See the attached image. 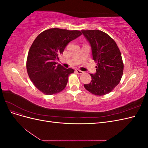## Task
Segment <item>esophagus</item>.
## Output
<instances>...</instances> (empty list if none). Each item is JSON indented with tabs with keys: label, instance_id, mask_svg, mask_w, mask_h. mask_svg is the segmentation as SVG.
Masks as SVG:
<instances>
[{
	"label": "esophagus",
	"instance_id": "1",
	"mask_svg": "<svg viewBox=\"0 0 148 148\" xmlns=\"http://www.w3.org/2000/svg\"><path fill=\"white\" fill-rule=\"evenodd\" d=\"M75 71H76V72H77L78 74H82V73H83V71L80 70H79V69H77Z\"/></svg>",
	"mask_w": 148,
	"mask_h": 148
}]
</instances>
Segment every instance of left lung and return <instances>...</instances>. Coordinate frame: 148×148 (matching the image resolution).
<instances>
[{"mask_svg": "<svg viewBox=\"0 0 148 148\" xmlns=\"http://www.w3.org/2000/svg\"><path fill=\"white\" fill-rule=\"evenodd\" d=\"M91 47L92 59L97 63L96 73L90 74L92 80L84 87L96 96L111 92L120 83L123 63L119 49L114 40L102 31L82 30Z\"/></svg>", "mask_w": 148, "mask_h": 148, "instance_id": "8db88e82", "label": "left lung"}]
</instances>
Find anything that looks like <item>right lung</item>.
Masks as SVG:
<instances>
[{
    "label": "right lung",
    "mask_w": 148,
    "mask_h": 148,
    "mask_svg": "<svg viewBox=\"0 0 148 148\" xmlns=\"http://www.w3.org/2000/svg\"><path fill=\"white\" fill-rule=\"evenodd\" d=\"M82 35L78 30L51 28L42 31L33 41L28 54L26 69L36 88L46 95L62 91L66 87L72 69H65L56 60L70 41Z\"/></svg>",
    "instance_id": "add662e5"
}]
</instances>
